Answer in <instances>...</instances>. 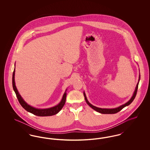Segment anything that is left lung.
<instances>
[{
	"label": "left lung",
	"mask_w": 150,
	"mask_h": 150,
	"mask_svg": "<svg viewBox=\"0 0 150 150\" xmlns=\"http://www.w3.org/2000/svg\"><path fill=\"white\" fill-rule=\"evenodd\" d=\"M140 80V75L139 76V80H138V83H137V86H136V89L134 91V92L133 94V96L132 97V98L130 99V100H129L128 102H127V103H125V104L121 105L119 107H116V108H99V107H96L92 105V104H91L88 100L86 98V94L84 92V98H85V100H86V102L87 103V104L91 107L92 108L93 110H94L95 111L100 112V114H116L118 112H119L120 111H121V110L127 106L129 105L133 101V100H134L135 97H136V94H137V90H138V84H139V81Z\"/></svg>",
	"instance_id": "left-lung-1"
}]
</instances>
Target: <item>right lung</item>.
<instances>
[{
  "label": "right lung",
  "instance_id": "right-lung-1",
  "mask_svg": "<svg viewBox=\"0 0 150 150\" xmlns=\"http://www.w3.org/2000/svg\"><path fill=\"white\" fill-rule=\"evenodd\" d=\"M14 75H15V67H14L13 72V76H12L13 88L14 92L16 94L17 98L18 100L20 105H21L22 107H23L25 110H26L27 111H28L33 114L36 115V116H52L54 115L57 114V113L59 112L60 111V110L62 108V107H64V103L66 102V90L64 94V96L62 97V98L61 100V102L57 105V106H55L54 107L49 108H44V109L36 108L35 107L30 106L22 98L21 95L20 94V93H18V92L17 89V88L15 85V81H14Z\"/></svg>",
  "mask_w": 150,
  "mask_h": 150
}]
</instances>
